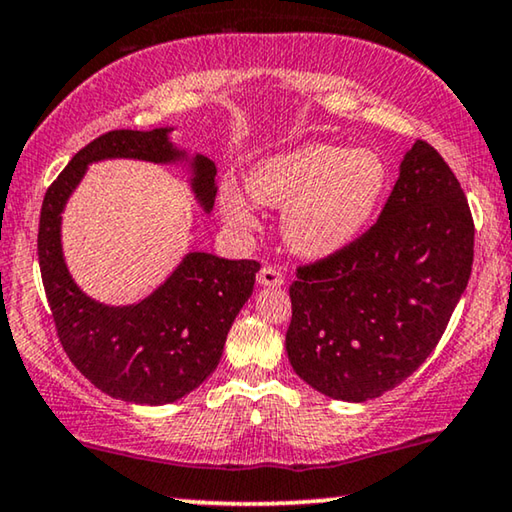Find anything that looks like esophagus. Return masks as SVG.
Masks as SVG:
<instances>
[{
  "mask_svg": "<svg viewBox=\"0 0 512 512\" xmlns=\"http://www.w3.org/2000/svg\"><path fill=\"white\" fill-rule=\"evenodd\" d=\"M257 282L264 287H280L285 285V276H282V271L276 269V266H262L257 273Z\"/></svg>",
  "mask_w": 512,
  "mask_h": 512,
  "instance_id": "esophagus-1",
  "label": "esophagus"
}]
</instances>
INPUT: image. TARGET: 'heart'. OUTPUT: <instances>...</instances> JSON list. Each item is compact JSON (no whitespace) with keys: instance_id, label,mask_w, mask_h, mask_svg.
Masks as SVG:
<instances>
[{"instance_id":"1","label":"heart","mask_w":512,"mask_h":512,"mask_svg":"<svg viewBox=\"0 0 512 512\" xmlns=\"http://www.w3.org/2000/svg\"><path fill=\"white\" fill-rule=\"evenodd\" d=\"M246 183L259 204L288 207L282 236L294 253L329 257L368 230L384 200L388 170L375 151L305 144L262 160ZM225 216L234 225H253V213L236 195L225 197Z\"/></svg>"}]
</instances>
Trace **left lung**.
<instances>
[{
    "mask_svg": "<svg viewBox=\"0 0 512 512\" xmlns=\"http://www.w3.org/2000/svg\"><path fill=\"white\" fill-rule=\"evenodd\" d=\"M474 218L439 151L418 140L377 223L289 285V363L315 391L365 402L425 363L467 289Z\"/></svg>",
    "mask_w": 512,
    "mask_h": 512,
    "instance_id": "1",
    "label": "left lung"
}]
</instances>
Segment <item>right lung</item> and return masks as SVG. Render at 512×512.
I'll use <instances>...</instances> for the list:
<instances>
[{"label": "right lung", "mask_w": 512, "mask_h": 512, "mask_svg": "<svg viewBox=\"0 0 512 512\" xmlns=\"http://www.w3.org/2000/svg\"><path fill=\"white\" fill-rule=\"evenodd\" d=\"M170 128L110 131L71 158L43 197L38 264L57 338L71 363L112 398L167 404L207 379L223 356L227 331L255 287L259 262L190 253L147 299L110 308L82 294L61 255L59 225L68 195L87 165L103 158L172 163L183 158L167 140ZM193 190L204 209L216 200V165L193 158Z\"/></svg>", "instance_id": "obj_1"}]
</instances>
